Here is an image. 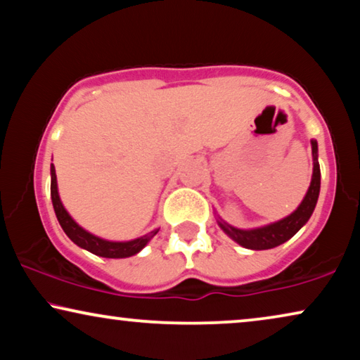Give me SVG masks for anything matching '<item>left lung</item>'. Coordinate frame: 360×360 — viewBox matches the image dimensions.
I'll return each instance as SVG.
<instances>
[{
  "label": "left lung",
  "instance_id": "left-lung-1",
  "mask_svg": "<svg viewBox=\"0 0 360 360\" xmlns=\"http://www.w3.org/2000/svg\"><path fill=\"white\" fill-rule=\"evenodd\" d=\"M311 150H313V176H311V184L308 193L301 200V204L296 207L295 212H291L286 217L276 220L268 225L255 229H237L217 217L219 227L224 230L227 236L237 242L238 245L250 248V250H268L275 248L286 240H290L303 225L308 222L311 215L314 212L316 202L319 198L321 189V169L318 162V141L311 140Z\"/></svg>",
  "mask_w": 360,
  "mask_h": 360
}]
</instances>
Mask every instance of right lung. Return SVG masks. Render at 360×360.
<instances>
[{"instance_id":"obj_1","label":"right lung","mask_w":360,"mask_h":360,"mask_svg":"<svg viewBox=\"0 0 360 360\" xmlns=\"http://www.w3.org/2000/svg\"><path fill=\"white\" fill-rule=\"evenodd\" d=\"M51 199L52 205H54L56 217L59 220L62 230L65 232V236L70 238L75 245H79L84 250H89L90 253L105 258H127L136 255L138 252H141L143 248L148 245V242L160 232V229L151 230L146 236H141L133 240L127 242H113V240H105L102 237L94 236L89 230L80 227L74 219L70 217V214L67 212L64 204H62L59 189H57V176H56V167L51 165Z\"/></svg>"}]
</instances>
